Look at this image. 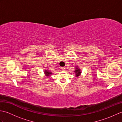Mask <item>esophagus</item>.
I'll list each match as a JSON object with an SVG mask.
<instances>
[{
    "label": "esophagus",
    "mask_w": 122,
    "mask_h": 122,
    "mask_svg": "<svg viewBox=\"0 0 122 122\" xmlns=\"http://www.w3.org/2000/svg\"><path fill=\"white\" fill-rule=\"evenodd\" d=\"M61 70L62 71H65V69H66V68H64V67H61Z\"/></svg>",
    "instance_id": "1"
}]
</instances>
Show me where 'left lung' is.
Wrapping results in <instances>:
<instances>
[{
  "instance_id": "1",
  "label": "left lung",
  "mask_w": 122,
  "mask_h": 122,
  "mask_svg": "<svg viewBox=\"0 0 122 122\" xmlns=\"http://www.w3.org/2000/svg\"><path fill=\"white\" fill-rule=\"evenodd\" d=\"M74 72L75 73V74H76V76L77 77L80 76V74H81L82 71H81V70L79 68L78 66H76L75 67V70Z\"/></svg>"
}]
</instances>
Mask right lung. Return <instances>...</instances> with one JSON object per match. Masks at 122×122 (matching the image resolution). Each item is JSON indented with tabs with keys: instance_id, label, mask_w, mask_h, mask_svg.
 Masks as SVG:
<instances>
[{
	"instance_id": "obj_1",
	"label": "right lung",
	"mask_w": 122,
	"mask_h": 122,
	"mask_svg": "<svg viewBox=\"0 0 122 122\" xmlns=\"http://www.w3.org/2000/svg\"><path fill=\"white\" fill-rule=\"evenodd\" d=\"M44 73H45L46 76L49 77L52 74V72H50V71L48 70H45V71H44Z\"/></svg>"
}]
</instances>
